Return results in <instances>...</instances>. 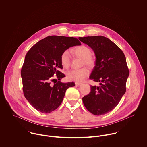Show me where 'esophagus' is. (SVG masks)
I'll return each mask as SVG.
<instances>
[{"label": "esophagus", "instance_id": "obj_1", "mask_svg": "<svg viewBox=\"0 0 147 147\" xmlns=\"http://www.w3.org/2000/svg\"><path fill=\"white\" fill-rule=\"evenodd\" d=\"M75 84H76V85L77 86H78V87L81 86L82 84V83H78V82H76Z\"/></svg>", "mask_w": 147, "mask_h": 147}]
</instances>
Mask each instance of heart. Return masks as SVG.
<instances>
[{
	"mask_svg": "<svg viewBox=\"0 0 147 147\" xmlns=\"http://www.w3.org/2000/svg\"><path fill=\"white\" fill-rule=\"evenodd\" d=\"M74 55L83 60L82 64L89 67H93L95 65L96 59L92 56L91 51L88 47L82 45L78 46L71 50ZM61 63L62 66L66 69L70 67L71 64V58L68 51H64L61 56ZM89 74V71L86 67H83L78 70L73 69L67 73V78L69 81L82 82Z\"/></svg>",
	"mask_w": 147,
	"mask_h": 147,
	"instance_id": "heart-1",
	"label": "heart"
}]
</instances>
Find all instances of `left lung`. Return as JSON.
Listing matches in <instances>:
<instances>
[{"instance_id":"8db88e82","label":"left lung","mask_w":147,"mask_h":147,"mask_svg":"<svg viewBox=\"0 0 147 147\" xmlns=\"http://www.w3.org/2000/svg\"><path fill=\"white\" fill-rule=\"evenodd\" d=\"M94 50L96 64L90 79L99 83L91 86V92L82 98L86 109L96 115L106 114L118 105L125 94L129 75L126 57L120 48L102 36L80 37Z\"/></svg>"}]
</instances>
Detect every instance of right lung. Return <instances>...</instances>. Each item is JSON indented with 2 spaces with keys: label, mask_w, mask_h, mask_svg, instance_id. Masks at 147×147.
<instances>
[{
  "label": "right lung",
  "mask_w": 147,
  "mask_h": 147,
  "mask_svg": "<svg viewBox=\"0 0 147 147\" xmlns=\"http://www.w3.org/2000/svg\"><path fill=\"white\" fill-rule=\"evenodd\" d=\"M81 45L74 37L51 35L27 52L21 71L22 89L25 98L37 111L43 113L55 111L61 104L66 90L75 86L74 82L60 81L65 77L59 71L63 69L60 59L65 50Z\"/></svg>",
  "instance_id": "right-lung-1"
}]
</instances>
